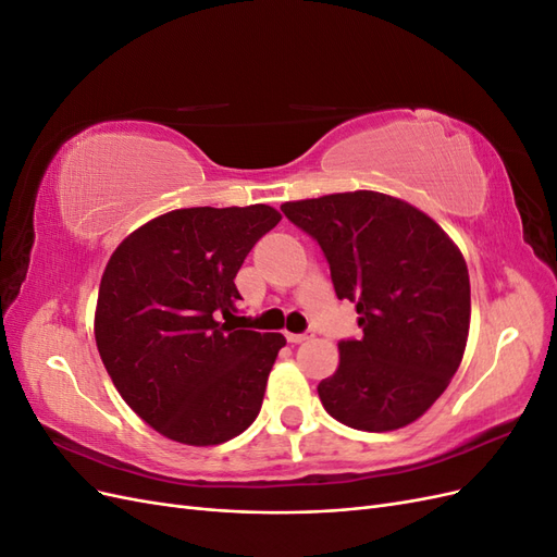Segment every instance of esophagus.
<instances>
[{
  "mask_svg": "<svg viewBox=\"0 0 557 557\" xmlns=\"http://www.w3.org/2000/svg\"><path fill=\"white\" fill-rule=\"evenodd\" d=\"M313 336V332H301V334H293V332H285V339H288L290 344H301V342H307V339H311Z\"/></svg>",
  "mask_w": 557,
  "mask_h": 557,
  "instance_id": "esophagus-1",
  "label": "esophagus"
}]
</instances>
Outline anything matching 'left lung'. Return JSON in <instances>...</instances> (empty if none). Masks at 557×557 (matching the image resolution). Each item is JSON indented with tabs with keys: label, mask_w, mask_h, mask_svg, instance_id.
I'll return each mask as SVG.
<instances>
[{
	"label": "left lung",
	"mask_w": 557,
	"mask_h": 557,
	"mask_svg": "<svg viewBox=\"0 0 557 557\" xmlns=\"http://www.w3.org/2000/svg\"><path fill=\"white\" fill-rule=\"evenodd\" d=\"M281 211L318 242L336 297L360 315L362 339L339 342V367L318 383L325 411L364 432L413 423L465 356L471 299L460 248L430 215L374 190L285 201Z\"/></svg>",
	"instance_id": "1"
}]
</instances>
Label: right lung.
<instances>
[{
    "instance_id": "add662e5",
    "label": "right lung",
    "mask_w": 557,
    "mask_h": 557,
    "mask_svg": "<svg viewBox=\"0 0 557 557\" xmlns=\"http://www.w3.org/2000/svg\"><path fill=\"white\" fill-rule=\"evenodd\" d=\"M278 221L267 205L176 209L113 250L99 283L97 350L127 407L166 440L215 446L258 418L285 336L232 323L234 276Z\"/></svg>"
}]
</instances>
